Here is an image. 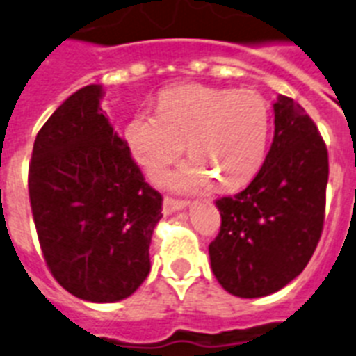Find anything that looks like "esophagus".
Returning a JSON list of instances; mask_svg holds the SVG:
<instances>
[{
  "label": "esophagus",
  "mask_w": 356,
  "mask_h": 356,
  "mask_svg": "<svg viewBox=\"0 0 356 356\" xmlns=\"http://www.w3.org/2000/svg\"><path fill=\"white\" fill-rule=\"evenodd\" d=\"M187 205H189L187 200H176L171 198V196H165V198H163V212H165V214H172V212L176 211H181V209H185Z\"/></svg>",
  "instance_id": "34e87169"
}]
</instances>
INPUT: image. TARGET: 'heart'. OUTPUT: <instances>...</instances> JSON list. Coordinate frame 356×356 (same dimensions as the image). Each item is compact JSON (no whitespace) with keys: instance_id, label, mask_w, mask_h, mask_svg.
<instances>
[{"instance_id":"b5f03b06","label":"heart","mask_w":356,"mask_h":356,"mask_svg":"<svg viewBox=\"0 0 356 356\" xmlns=\"http://www.w3.org/2000/svg\"><path fill=\"white\" fill-rule=\"evenodd\" d=\"M270 133V109L254 90L189 86L163 91L158 115L140 111L126 127V140L136 162L158 172L184 153L193 160L163 176L176 189H198L214 178L232 189L256 175Z\"/></svg>"}]
</instances>
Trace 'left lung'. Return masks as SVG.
I'll return each instance as SVG.
<instances>
[{"label": "left lung", "mask_w": 356, "mask_h": 356, "mask_svg": "<svg viewBox=\"0 0 356 356\" xmlns=\"http://www.w3.org/2000/svg\"><path fill=\"white\" fill-rule=\"evenodd\" d=\"M273 142L247 189L216 200L220 232L209 245L216 279L232 296L281 290L314 256L324 227L327 149L305 108L279 95Z\"/></svg>", "instance_id": "1"}]
</instances>
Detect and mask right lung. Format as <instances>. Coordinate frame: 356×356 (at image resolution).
I'll use <instances>...</instances> for the list:
<instances>
[{"label":"right lung","instance_id":"right-lung-1","mask_svg":"<svg viewBox=\"0 0 356 356\" xmlns=\"http://www.w3.org/2000/svg\"><path fill=\"white\" fill-rule=\"evenodd\" d=\"M100 97L99 84L81 88L39 129L29 194L42 257L56 281L79 299L115 302L149 275L162 194L109 126Z\"/></svg>","mask_w":356,"mask_h":356}]
</instances>
